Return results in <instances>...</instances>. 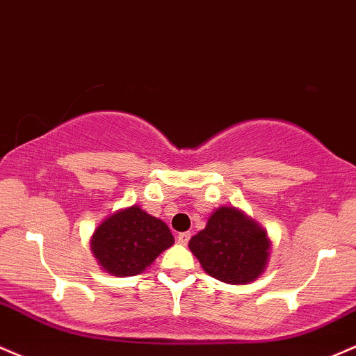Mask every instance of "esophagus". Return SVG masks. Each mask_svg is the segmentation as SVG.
<instances>
[{"mask_svg":"<svg viewBox=\"0 0 356 356\" xmlns=\"http://www.w3.org/2000/svg\"><path fill=\"white\" fill-rule=\"evenodd\" d=\"M190 237H191L190 232H179L177 241H178V243H181V245H186V243H188V241H190Z\"/></svg>","mask_w":356,"mask_h":356,"instance_id":"obj_1","label":"esophagus"}]
</instances>
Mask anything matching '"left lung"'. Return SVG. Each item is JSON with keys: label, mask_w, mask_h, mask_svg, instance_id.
<instances>
[{"label": "left lung", "mask_w": 356, "mask_h": 356, "mask_svg": "<svg viewBox=\"0 0 356 356\" xmlns=\"http://www.w3.org/2000/svg\"><path fill=\"white\" fill-rule=\"evenodd\" d=\"M270 238L261 223L241 209L218 207L188 247L207 274L227 284H249L264 274Z\"/></svg>", "instance_id": "left-lung-1"}]
</instances>
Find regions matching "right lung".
Returning a JSON list of instances; mask_svg holds the SVG:
<instances>
[{
	"label": "right lung",
	"instance_id": "add662e5",
	"mask_svg": "<svg viewBox=\"0 0 356 356\" xmlns=\"http://www.w3.org/2000/svg\"><path fill=\"white\" fill-rule=\"evenodd\" d=\"M173 243L165 222L133 205L114 211L95 227L90 250L102 270L127 277L146 270Z\"/></svg>",
	"mask_w": 356,
	"mask_h": 356
}]
</instances>
